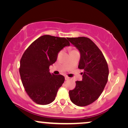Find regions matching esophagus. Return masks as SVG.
Segmentation results:
<instances>
[{"label":"esophagus","mask_w":128,"mask_h":128,"mask_svg":"<svg viewBox=\"0 0 128 128\" xmlns=\"http://www.w3.org/2000/svg\"><path fill=\"white\" fill-rule=\"evenodd\" d=\"M65 79L66 80H69V79H70V78H68V76H65Z\"/></svg>","instance_id":"34e87169"}]
</instances>
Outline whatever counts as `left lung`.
Instances as JSON below:
<instances>
[{"label":"left lung","mask_w":128,"mask_h":128,"mask_svg":"<svg viewBox=\"0 0 128 128\" xmlns=\"http://www.w3.org/2000/svg\"><path fill=\"white\" fill-rule=\"evenodd\" d=\"M79 50L80 58L78 68L83 69L82 80L76 81V86L69 91L73 104L84 106L99 98L108 81L109 69L106 60L98 47L88 38H68Z\"/></svg>","instance_id":"8db88e82"}]
</instances>
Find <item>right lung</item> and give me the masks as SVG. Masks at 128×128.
Here are the masks:
<instances>
[{"mask_svg": "<svg viewBox=\"0 0 128 128\" xmlns=\"http://www.w3.org/2000/svg\"><path fill=\"white\" fill-rule=\"evenodd\" d=\"M70 42L64 37L42 36L26 50L19 68L26 93L36 104L47 105L55 99L65 78L49 72V66L56 61L58 54Z\"/></svg>", "mask_w": 128, "mask_h": 128, "instance_id": "right-lung-1", "label": "right lung"}]
</instances>
